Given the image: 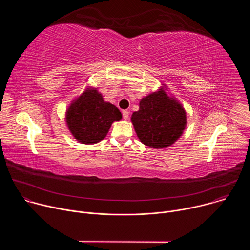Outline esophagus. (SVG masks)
I'll return each instance as SVG.
<instances>
[{"label": "esophagus", "instance_id": "1", "mask_svg": "<svg viewBox=\"0 0 250 250\" xmlns=\"http://www.w3.org/2000/svg\"><path fill=\"white\" fill-rule=\"evenodd\" d=\"M123 118L125 119V120H128V118H129V112L128 111H123Z\"/></svg>", "mask_w": 250, "mask_h": 250}]
</instances>
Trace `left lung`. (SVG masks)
<instances>
[{"mask_svg":"<svg viewBox=\"0 0 250 250\" xmlns=\"http://www.w3.org/2000/svg\"><path fill=\"white\" fill-rule=\"evenodd\" d=\"M131 122L142 144L165 148L181 136L187 118L181 104L161 88L140 100L139 110L132 114Z\"/></svg>","mask_w":250,"mask_h":250,"instance_id":"left-lung-1","label":"left lung"}]
</instances>
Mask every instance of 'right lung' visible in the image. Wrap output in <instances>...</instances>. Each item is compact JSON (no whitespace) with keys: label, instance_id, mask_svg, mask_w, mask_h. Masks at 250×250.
Segmentation results:
<instances>
[{"label":"right lung","instance_id":"1","mask_svg":"<svg viewBox=\"0 0 250 250\" xmlns=\"http://www.w3.org/2000/svg\"><path fill=\"white\" fill-rule=\"evenodd\" d=\"M122 114L116 105L105 102L96 89L86 90L67 110L66 123L73 136L82 144H97L104 139Z\"/></svg>","mask_w":250,"mask_h":250}]
</instances>
